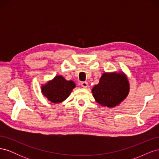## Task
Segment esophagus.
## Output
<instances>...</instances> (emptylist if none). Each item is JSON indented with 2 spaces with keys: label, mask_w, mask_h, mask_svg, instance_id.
<instances>
[{
  "label": "esophagus",
  "mask_w": 159,
  "mask_h": 159,
  "mask_svg": "<svg viewBox=\"0 0 159 159\" xmlns=\"http://www.w3.org/2000/svg\"><path fill=\"white\" fill-rule=\"evenodd\" d=\"M81 85L84 88H87L88 87V83L87 81H83V82L81 83Z\"/></svg>",
  "instance_id": "34e87169"
}]
</instances>
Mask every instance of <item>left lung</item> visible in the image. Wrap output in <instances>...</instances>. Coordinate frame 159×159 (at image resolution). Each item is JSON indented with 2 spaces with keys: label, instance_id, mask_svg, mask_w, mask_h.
Masks as SVG:
<instances>
[{
  "label": "left lung",
  "instance_id": "left-lung-1",
  "mask_svg": "<svg viewBox=\"0 0 159 159\" xmlns=\"http://www.w3.org/2000/svg\"><path fill=\"white\" fill-rule=\"evenodd\" d=\"M129 87L127 77L123 72H105L100 78L99 84L94 86L91 91L98 103L113 108L127 97Z\"/></svg>",
  "mask_w": 159,
  "mask_h": 159
}]
</instances>
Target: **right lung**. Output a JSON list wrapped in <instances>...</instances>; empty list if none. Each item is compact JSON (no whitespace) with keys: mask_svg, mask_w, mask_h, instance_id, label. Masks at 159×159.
Wrapping results in <instances>:
<instances>
[{"mask_svg":"<svg viewBox=\"0 0 159 159\" xmlns=\"http://www.w3.org/2000/svg\"><path fill=\"white\" fill-rule=\"evenodd\" d=\"M73 81L66 80L63 76L56 75L51 81L41 87L43 95L54 103L63 102L69 97L71 91L75 88Z\"/></svg>","mask_w":159,"mask_h":159,"instance_id":"right-lung-1","label":"right lung"}]
</instances>
